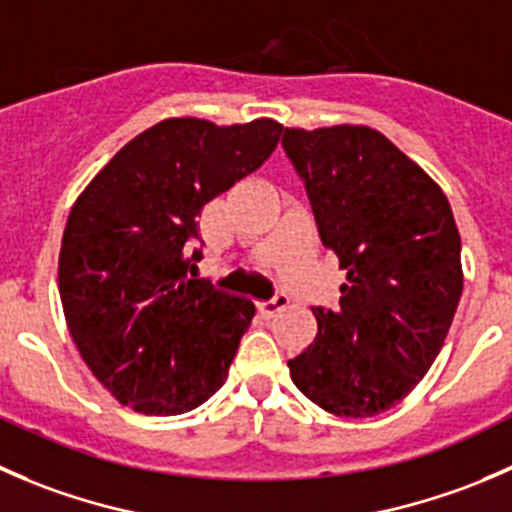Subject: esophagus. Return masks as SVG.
I'll return each instance as SVG.
<instances>
[{
  "mask_svg": "<svg viewBox=\"0 0 512 512\" xmlns=\"http://www.w3.org/2000/svg\"><path fill=\"white\" fill-rule=\"evenodd\" d=\"M286 308H288V298L286 296H276V298H271V301L258 303V313H261L263 318L278 316V313L286 311Z\"/></svg>",
  "mask_w": 512,
  "mask_h": 512,
  "instance_id": "1",
  "label": "esophagus"
}]
</instances>
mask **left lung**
<instances>
[{"label":"left lung","instance_id":"left-lung-1","mask_svg":"<svg viewBox=\"0 0 512 512\" xmlns=\"http://www.w3.org/2000/svg\"><path fill=\"white\" fill-rule=\"evenodd\" d=\"M283 149L318 236L346 271L336 311L291 358L298 391L333 416L371 418L418 386L443 348L460 293V234L443 189L363 124L286 129Z\"/></svg>","mask_w":512,"mask_h":512}]
</instances>
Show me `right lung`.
Instances as JSON below:
<instances>
[{
    "label": "right lung",
    "mask_w": 512,
    "mask_h": 512,
    "mask_svg": "<svg viewBox=\"0 0 512 512\" xmlns=\"http://www.w3.org/2000/svg\"><path fill=\"white\" fill-rule=\"evenodd\" d=\"M273 119L174 116L141 131L74 201L59 251L69 333L96 381L144 416L194 411L229 376L254 303L186 278L196 216L271 156Z\"/></svg>",
    "instance_id": "add662e5"
}]
</instances>
